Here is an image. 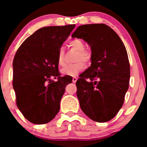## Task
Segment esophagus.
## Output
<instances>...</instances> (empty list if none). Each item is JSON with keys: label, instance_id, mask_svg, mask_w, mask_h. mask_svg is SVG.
<instances>
[{"label": "esophagus", "instance_id": "34e87169", "mask_svg": "<svg viewBox=\"0 0 147 147\" xmlns=\"http://www.w3.org/2000/svg\"><path fill=\"white\" fill-rule=\"evenodd\" d=\"M77 78L76 77H72V82L73 83H75L76 81H77Z\"/></svg>", "mask_w": 147, "mask_h": 147}]
</instances>
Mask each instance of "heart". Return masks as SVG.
Listing matches in <instances>:
<instances>
[{"mask_svg":"<svg viewBox=\"0 0 147 147\" xmlns=\"http://www.w3.org/2000/svg\"><path fill=\"white\" fill-rule=\"evenodd\" d=\"M69 47L77 51L75 61L76 63L72 65H68L61 70V72L65 75L75 76L80 72L84 68V63H88L91 61L92 54L90 51L85 49V44L79 39H74L70 41L68 44ZM57 63L59 66H65L66 63L64 61V52L62 48L59 49L58 51Z\"/></svg>","mask_w":147,"mask_h":147,"instance_id":"b5f03b06","label":"heart"}]
</instances>
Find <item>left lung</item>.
I'll return each instance as SVG.
<instances>
[{"label":"left lung","instance_id":"8db88e82","mask_svg":"<svg viewBox=\"0 0 147 147\" xmlns=\"http://www.w3.org/2000/svg\"><path fill=\"white\" fill-rule=\"evenodd\" d=\"M72 38L83 39L92 51L91 66L76 82L81 110L94 121H110L124 103L129 85L130 66L124 44L105 24L79 26Z\"/></svg>","mask_w":147,"mask_h":147}]
</instances>
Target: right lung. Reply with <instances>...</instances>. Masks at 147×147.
<instances>
[{
	"label": "right lung",
	"mask_w": 147,
	"mask_h": 147,
	"mask_svg": "<svg viewBox=\"0 0 147 147\" xmlns=\"http://www.w3.org/2000/svg\"><path fill=\"white\" fill-rule=\"evenodd\" d=\"M75 27L68 24L41 28L24 40L14 56L16 101L31 123L46 124L59 112L65 88L72 79L68 75L60 77L58 51Z\"/></svg>",
	"instance_id": "right-lung-1"
}]
</instances>
